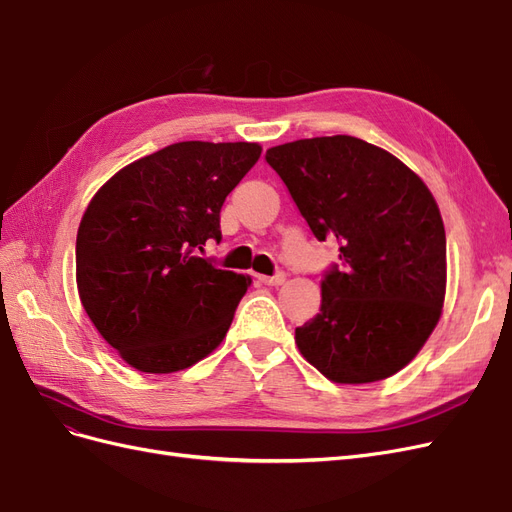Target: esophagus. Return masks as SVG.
Masks as SVG:
<instances>
[{"mask_svg":"<svg viewBox=\"0 0 512 512\" xmlns=\"http://www.w3.org/2000/svg\"><path fill=\"white\" fill-rule=\"evenodd\" d=\"M258 280H260L262 284H265V286H282V284L286 282V273L280 271V273H275V275H271V277L258 275Z\"/></svg>","mask_w":512,"mask_h":512,"instance_id":"34e87169","label":"esophagus"}]
</instances>
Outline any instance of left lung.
I'll return each instance as SVG.
<instances>
[{"label": "left lung", "mask_w": 512, "mask_h": 512, "mask_svg": "<svg viewBox=\"0 0 512 512\" xmlns=\"http://www.w3.org/2000/svg\"><path fill=\"white\" fill-rule=\"evenodd\" d=\"M318 241L342 265L324 273L320 314L294 331L301 354L339 384L404 369L442 314L446 235L436 198L376 145L337 134L267 151Z\"/></svg>", "instance_id": "1"}]
</instances>
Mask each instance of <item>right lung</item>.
<instances>
[{
	"label": "right lung",
	"instance_id": "add662e5",
	"mask_svg": "<svg viewBox=\"0 0 512 512\" xmlns=\"http://www.w3.org/2000/svg\"><path fill=\"white\" fill-rule=\"evenodd\" d=\"M258 143L185 141L121 168L91 198L76 235V286L123 361L173 374L205 359L252 280L200 258Z\"/></svg>",
	"mask_w": 512,
	"mask_h": 512
}]
</instances>
